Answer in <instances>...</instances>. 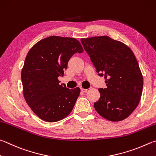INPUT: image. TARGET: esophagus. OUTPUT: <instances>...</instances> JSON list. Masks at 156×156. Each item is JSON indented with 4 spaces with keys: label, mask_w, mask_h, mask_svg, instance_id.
Masks as SVG:
<instances>
[{
    "label": "esophagus",
    "mask_w": 156,
    "mask_h": 156,
    "mask_svg": "<svg viewBox=\"0 0 156 156\" xmlns=\"http://www.w3.org/2000/svg\"><path fill=\"white\" fill-rule=\"evenodd\" d=\"M80 90H81V91H82V92L85 93V92H87V90H88V89H84V88H81Z\"/></svg>",
    "instance_id": "esophagus-1"
}]
</instances>
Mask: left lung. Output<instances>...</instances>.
I'll use <instances>...</instances> for the list:
<instances>
[{
  "mask_svg": "<svg viewBox=\"0 0 156 156\" xmlns=\"http://www.w3.org/2000/svg\"><path fill=\"white\" fill-rule=\"evenodd\" d=\"M96 72L104 76L106 89H99L96 111L110 121H120L132 114L140 100L143 78L132 50L108 36L80 39Z\"/></svg>",
  "mask_w": 156,
  "mask_h": 156,
  "instance_id": "left-lung-1",
  "label": "left lung"
}]
</instances>
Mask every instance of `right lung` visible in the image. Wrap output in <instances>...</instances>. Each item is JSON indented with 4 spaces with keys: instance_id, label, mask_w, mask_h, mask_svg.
<instances>
[{
    "instance_id": "add662e5",
    "label": "right lung",
    "mask_w": 156,
    "mask_h": 156,
    "mask_svg": "<svg viewBox=\"0 0 156 156\" xmlns=\"http://www.w3.org/2000/svg\"><path fill=\"white\" fill-rule=\"evenodd\" d=\"M83 48L77 39L50 36L31 48L25 58L21 78L25 100L33 112L47 122H56L70 114L80 93L79 87L59 84L67 63Z\"/></svg>"
}]
</instances>
